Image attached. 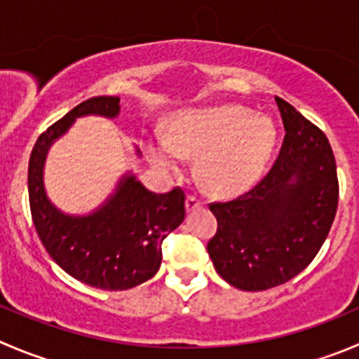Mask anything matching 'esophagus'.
I'll return each mask as SVG.
<instances>
[{"instance_id": "esophagus-1", "label": "esophagus", "mask_w": 359, "mask_h": 359, "mask_svg": "<svg viewBox=\"0 0 359 359\" xmlns=\"http://www.w3.org/2000/svg\"><path fill=\"white\" fill-rule=\"evenodd\" d=\"M198 208H201V201L198 200L196 196H187L186 210L187 212H194V210H198Z\"/></svg>"}]
</instances>
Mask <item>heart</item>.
<instances>
[{
  "mask_svg": "<svg viewBox=\"0 0 359 359\" xmlns=\"http://www.w3.org/2000/svg\"><path fill=\"white\" fill-rule=\"evenodd\" d=\"M276 140V124L268 116L222 105L173 116L170 137L152 133L145 142V156L168 175L180 173L184 158H198L201 186L217 196H235L259 180Z\"/></svg>",
  "mask_w": 359,
  "mask_h": 359,
  "instance_id": "b5f03b06",
  "label": "heart"
}]
</instances>
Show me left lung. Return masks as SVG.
I'll use <instances>...</instances> for the list:
<instances>
[{
	"mask_svg": "<svg viewBox=\"0 0 359 359\" xmlns=\"http://www.w3.org/2000/svg\"><path fill=\"white\" fill-rule=\"evenodd\" d=\"M276 102L286 130L276 165L252 191L210 205L217 233L208 256L215 272L242 291L270 290L305 270L325 243L339 203L328 138L283 98Z\"/></svg>",
	"mask_w": 359,
	"mask_h": 359,
	"instance_id": "1",
	"label": "left lung"
}]
</instances>
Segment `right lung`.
<instances>
[{
    "instance_id": "add662e5",
    "label": "right lung",
    "mask_w": 359,
    "mask_h": 359,
    "mask_svg": "<svg viewBox=\"0 0 359 359\" xmlns=\"http://www.w3.org/2000/svg\"><path fill=\"white\" fill-rule=\"evenodd\" d=\"M119 112L117 96H98L76 105L40 135L27 168L31 215L47 252L73 279L107 291L130 290L154 277L161 266L163 240L186 217V196L179 187L156 194L131 170L87 214H68L48 198L45 161L52 145L80 117L117 119ZM135 154L142 156L138 147Z\"/></svg>"
}]
</instances>
